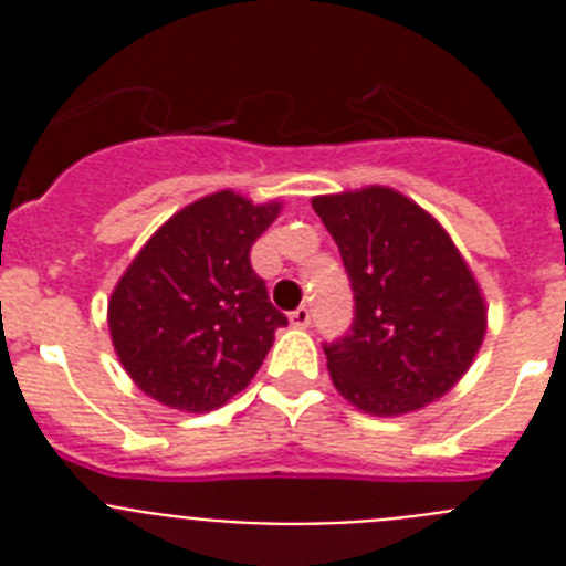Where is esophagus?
Returning a JSON list of instances; mask_svg holds the SVG:
<instances>
[{
	"label": "esophagus",
	"mask_w": 566,
	"mask_h": 566,
	"mask_svg": "<svg viewBox=\"0 0 566 566\" xmlns=\"http://www.w3.org/2000/svg\"><path fill=\"white\" fill-rule=\"evenodd\" d=\"M289 319H292V326L306 328L308 323H312V312H308V306H300V308H294L292 314H289Z\"/></svg>",
	"instance_id": "34e87169"
}]
</instances>
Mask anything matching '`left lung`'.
Segmentation results:
<instances>
[{
	"label": "left lung",
	"instance_id": "8db88e82",
	"mask_svg": "<svg viewBox=\"0 0 566 566\" xmlns=\"http://www.w3.org/2000/svg\"><path fill=\"white\" fill-rule=\"evenodd\" d=\"M312 203L354 292L352 328L323 343L337 391L377 417L444 397L484 339V300L453 240L394 189Z\"/></svg>",
	"mask_w": 566,
	"mask_h": 566
}]
</instances>
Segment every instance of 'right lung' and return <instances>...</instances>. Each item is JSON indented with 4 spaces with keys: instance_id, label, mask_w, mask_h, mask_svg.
<instances>
[{
    "instance_id": "obj_1",
    "label": "right lung",
    "mask_w": 566,
    "mask_h": 566,
    "mask_svg": "<svg viewBox=\"0 0 566 566\" xmlns=\"http://www.w3.org/2000/svg\"><path fill=\"white\" fill-rule=\"evenodd\" d=\"M214 192L172 214L109 297L115 354L144 394L178 411H212L243 391L289 326L252 269L254 240L277 218Z\"/></svg>"
}]
</instances>
